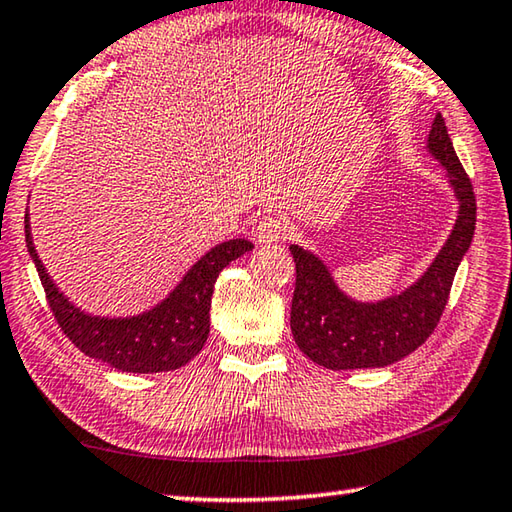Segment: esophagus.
<instances>
[{
	"label": "esophagus",
	"mask_w": 512,
	"mask_h": 512,
	"mask_svg": "<svg viewBox=\"0 0 512 512\" xmlns=\"http://www.w3.org/2000/svg\"><path fill=\"white\" fill-rule=\"evenodd\" d=\"M289 225L284 223L282 219H275V216H264L259 219V223L255 225L253 237L257 244H275V241H282L287 237Z\"/></svg>",
	"instance_id": "1"
}]
</instances>
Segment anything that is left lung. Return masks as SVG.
<instances>
[{"label": "left lung", "mask_w": 512, "mask_h": 512, "mask_svg": "<svg viewBox=\"0 0 512 512\" xmlns=\"http://www.w3.org/2000/svg\"><path fill=\"white\" fill-rule=\"evenodd\" d=\"M427 151L447 171L458 210L445 244L409 287L379 300H357L339 287L332 268L316 253L291 244L296 259L291 332L298 348L318 366L327 370L391 366L418 350L443 316L456 268L474 237L476 198L440 112L431 124Z\"/></svg>", "instance_id": "left-lung-1"}]
</instances>
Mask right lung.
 Wrapping results in <instances>:
<instances>
[{
    "label": "right lung",
    "instance_id": "1",
    "mask_svg": "<svg viewBox=\"0 0 512 512\" xmlns=\"http://www.w3.org/2000/svg\"><path fill=\"white\" fill-rule=\"evenodd\" d=\"M27 250L36 264L49 307L76 348L119 372H167L192 361L210 336V309L216 277L255 246L228 239L189 266L176 287L153 307L131 316H101L81 309L51 280L33 244L31 216L24 214Z\"/></svg>",
    "mask_w": 512,
    "mask_h": 512
}]
</instances>
